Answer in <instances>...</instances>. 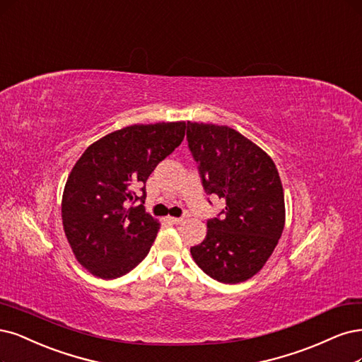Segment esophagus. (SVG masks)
Masks as SVG:
<instances>
[{"instance_id": "1", "label": "esophagus", "mask_w": 362, "mask_h": 362, "mask_svg": "<svg viewBox=\"0 0 362 362\" xmlns=\"http://www.w3.org/2000/svg\"><path fill=\"white\" fill-rule=\"evenodd\" d=\"M168 220H169L170 223H173V224H180V223L184 221L182 217H168Z\"/></svg>"}]
</instances>
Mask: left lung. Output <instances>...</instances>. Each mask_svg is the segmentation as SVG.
Instances as JSON below:
<instances>
[{
	"label": "left lung",
	"mask_w": 362,
	"mask_h": 362,
	"mask_svg": "<svg viewBox=\"0 0 362 362\" xmlns=\"http://www.w3.org/2000/svg\"><path fill=\"white\" fill-rule=\"evenodd\" d=\"M187 142L205 193L226 201L190 253L214 280L245 281L265 265L284 228L277 168L265 151L228 126L187 121Z\"/></svg>",
	"instance_id": "left-lung-1"
}]
</instances>
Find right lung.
Wrapping results in <instances>:
<instances>
[{"mask_svg":"<svg viewBox=\"0 0 362 362\" xmlns=\"http://www.w3.org/2000/svg\"><path fill=\"white\" fill-rule=\"evenodd\" d=\"M185 122L134 124L85 149L62 194V226L79 264L100 279L138 267L158 223L145 213V182L184 139ZM136 202L141 205L132 207Z\"/></svg>","mask_w":362,"mask_h":362,"instance_id":"1","label":"right lung"}]
</instances>
